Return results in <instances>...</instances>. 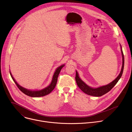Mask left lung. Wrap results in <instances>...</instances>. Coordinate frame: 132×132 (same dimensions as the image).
Listing matches in <instances>:
<instances>
[{
    "mask_svg": "<svg viewBox=\"0 0 132 132\" xmlns=\"http://www.w3.org/2000/svg\"><path fill=\"white\" fill-rule=\"evenodd\" d=\"M120 49H121V53L122 55V67L120 72L118 76L111 82H110V84L104 85L100 86L97 88H93L90 86H89L87 84L81 79V78L79 77V75L77 71H76V76H75V80L77 82V84L78 85V86L79 87V88L81 90L85 93V94L90 95L93 96L95 97H100L103 95H104L108 93L110 90L112 89V88L116 85L117 83L118 82L121 77L123 70V67H124V57H123V54L122 50V47L121 45L120 44Z\"/></svg>",
    "mask_w": 132,
    "mask_h": 132,
    "instance_id": "8db88e82",
    "label": "left lung"
}]
</instances>
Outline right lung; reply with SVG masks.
<instances>
[{
  "mask_svg": "<svg viewBox=\"0 0 132 132\" xmlns=\"http://www.w3.org/2000/svg\"><path fill=\"white\" fill-rule=\"evenodd\" d=\"M65 65V64H62L56 68V70H55L54 74L53 75L52 79L50 84L48 86H47V87H45L44 88L40 90H32L28 89L22 86H21L19 84H18V82L15 81L14 78H13L10 71V73L13 80L15 82V84H16L17 87L19 88V89L23 93L27 95V96L32 97H42V96L47 95L48 94H50L53 90L54 88H55V86H56L58 77L60 73V72L62 69V68L64 67Z\"/></svg>",
  "mask_w": 132,
  "mask_h": 132,
  "instance_id": "obj_1",
  "label": "right lung"
}]
</instances>
